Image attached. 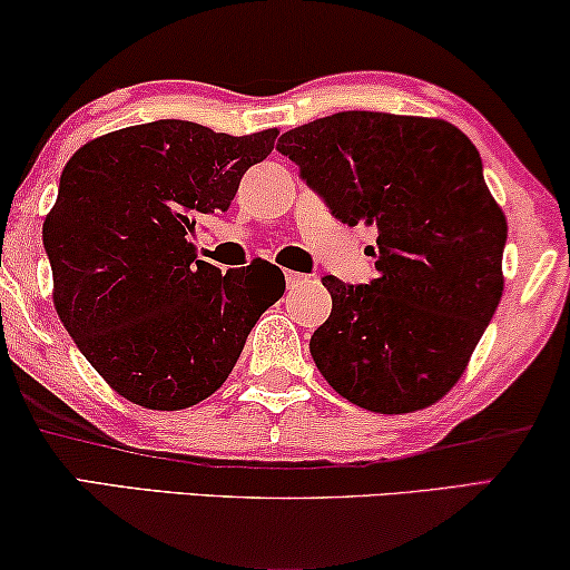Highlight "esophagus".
<instances>
[{
	"mask_svg": "<svg viewBox=\"0 0 570 570\" xmlns=\"http://www.w3.org/2000/svg\"><path fill=\"white\" fill-rule=\"evenodd\" d=\"M285 283H287V291H295V287L308 283V275H301V272H285Z\"/></svg>",
	"mask_w": 570,
	"mask_h": 570,
	"instance_id": "1",
	"label": "esophagus"
}]
</instances>
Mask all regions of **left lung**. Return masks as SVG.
<instances>
[{
  "mask_svg": "<svg viewBox=\"0 0 570 570\" xmlns=\"http://www.w3.org/2000/svg\"><path fill=\"white\" fill-rule=\"evenodd\" d=\"M277 150L337 220L379 230L376 279H322L332 314L311 337L316 368L381 415L439 402L503 295L509 225L478 147L443 119L342 111L285 131Z\"/></svg>",
  "mask_w": 570,
  "mask_h": 570,
  "instance_id": "obj_1",
  "label": "left lung"
}]
</instances>
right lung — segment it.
<instances>
[{
	"mask_svg": "<svg viewBox=\"0 0 570 570\" xmlns=\"http://www.w3.org/2000/svg\"><path fill=\"white\" fill-rule=\"evenodd\" d=\"M275 137L160 119L92 139L61 170L43 223L53 306L92 368L139 407L184 410L215 394L283 298L275 264L223 275L189 240L202 215L228 213Z\"/></svg>",
	"mask_w": 570,
	"mask_h": 570,
	"instance_id": "1",
	"label": "right lung"
}]
</instances>
